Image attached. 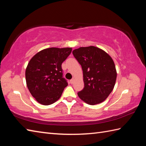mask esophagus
<instances>
[{"label": "esophagus", "mask_w": 146, "mask_h": 146, "mask_svg": "<svg viewBox=\"0 0 146 146\" xmlns=\"http://www.w3.org/2000/svg\"><path fill=\"white\" fill-rule=\"evenodd\" d=\"M75 82V78H72L71 80H70V83L71 84H73V83Z\"/></svg>", "instance_id": "34e87169"}]
</instances>
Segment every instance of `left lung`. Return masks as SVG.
Listing matches in <instances>:
<instances>
[{"mask_svg":"<svg viewBox=\"0 0 146 146\" xmlns=\"http://www.w3.org/2000/svg\"><path fill=\"white\" fill-rule=\"evenodd\" d=\"M73 54L81 64L84 88L79 98L88 105L100 104L113 90L117 78L113 60L107 52L95 46L80 47Z\"/></svg>","mask_w":146,"mask_h":146,"instance_id":"obj_1","label":"left lung"}]
</instances>
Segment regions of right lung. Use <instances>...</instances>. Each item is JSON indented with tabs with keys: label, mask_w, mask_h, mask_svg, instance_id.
<instances>
[{
	"label": "right lung",
	"mask_w": 146,
	"mask_h": 146,
	"mask_svg": "<svg viewBox=\"0 0 146 146\" xmlns=\"http://www.w3.org/2000/svg\"><path fill=\"white\" fill-rule=\"evenodd\" d=\"M71 51V48H46L30 60L26 70V85L38 103L49 105L61 97L68 85L63 78L61 64Z\"/></svg>",
	"instance_id": "right-lung-1"
}]
</instances>
